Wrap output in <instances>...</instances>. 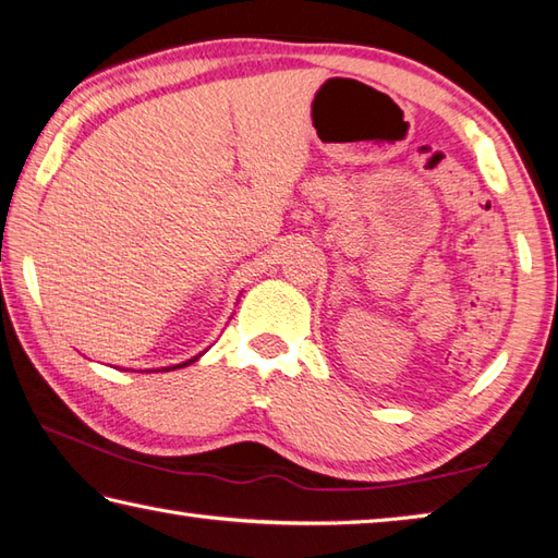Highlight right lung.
Instances as JSON below:
<instances>
[{
  "mask_svg": "<svg viewBox=\"0 0 558 558\" xmlns=\"http://www.w3.org/2000/svg\"><path fill=\"white\" fill-rule=\"evenodd\" d=\"M193 360H195V357H193ZM193 360H189V363H183V365H177V367H185V365H191ZM177 367H171V369H177ZM167 369H169V367H167Z\"/></svg>",
  "mask_w": 558,
  "mask_h": 558,
  "instance_id": "right-lung-1",
  "label": "right lung"
}]
</instances>
